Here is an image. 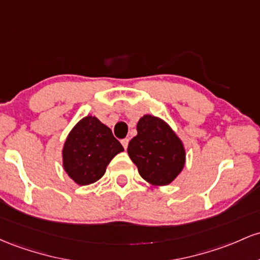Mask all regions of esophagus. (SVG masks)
Listing matches in <instances>:
<instances>
[{
  "label": "esophagus",
  "mask_w": 260,
  "mask_h": 260,
  "mask_svg": "<svg viewBox=\"0 0 260 260\" xmlns=\"http://www.w3.org/2000/svg\"><path fill=\"white\" fill-rule=\"evenodd\" d=\"M121 145L124 146V148H125V150H126V148H127V145H129V139H124V140H121Z\"/></svg>",
  "instance_id": "1"
}]
</instances>
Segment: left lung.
I'll return each mask as SVG.
<instances>
[{"label": "left lung", "instance_id": "8db88e82", "mask_svg": "<svg viewBox=\"0 0 260 260\" xmlns=\"http://www.w3.org/2000/svg\"><path fill=\"white\" fill-rule=\"evenodd\" d=\"M138 135L131 139L127 153L148 184L168 185L185 165L184 144L168 122L146 114L138 122Z\"/></svg>", "mask_w": 260, "mask_h": 260}]
</instances>
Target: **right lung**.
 Returning <instances> with one entry per match:
<instances>
[{
  "instance_id": "add662e5",
  "label": "right lung",
  "mask_w": 260,
  "mask_h": 260,
  "mask_svg": "<svg viewBox=\"0 0 260 260\" xmlns=\"http://www.w3.org/2000/svg\"><path fill=\"white\" fill-rule=\"evenodd\" d=\"M124 151L112 130L98 118L87 115L72 127L62 147V167L78 185L97 182L110 161Z\"/></svg>"
}]
</instances>
